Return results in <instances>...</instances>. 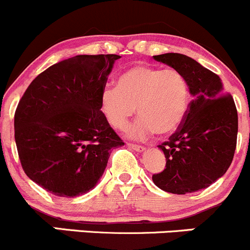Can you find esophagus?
Wrapping results in <instances>:
<instances>
[{"instance_id": "34e87169", "label": "esophagus", "mask_w": 250, "mask_h": 250, "mask_svg": "<svg viewBox=\"0 0 250 250\" xmlns=\"http://www.w3.org/2000/svg\"><path fill=\"white\" fill-rule=\"evenodd\" d=\"M127 146L130 148H132L133 150H136V152H145L146 148L142 147V146H138V145H132V143H127Z\"/></svg>"}]
</instances>
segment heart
<instances>
[{"label":"heart","instance_id":"heart-1","mask_svg":"<svg viewBox=\"0 0 250 250\" xmlns=\"http://www.w3.org/2000/svg\"><path fill=\"white\" fill-rule=\"evenodd\" d=\"M188 85L176 69L137 64L119 76L117 87L102 92V109L108 123L118 130L126 127L137 107L140 119L127 130V136L145 140L152 133L170 135L188 109Z\"/></svg>","mask_w":250,"mask_h":250}]
</instances>
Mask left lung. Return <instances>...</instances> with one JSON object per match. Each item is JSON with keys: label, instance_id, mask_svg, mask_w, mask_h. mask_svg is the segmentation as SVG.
<instances>
[{"label": "left lung", "instance_id": "left-lung-1", "mask_svg": "<svg viewBox=\"0 0 250 250\" xmlns=\"http://www.w3.org/2000/svg\"><path fill=\"white\" fill-rule=\"evenodd\" d=\"M153 58L180 71L192 96L184 122L169 141L158 146L167 165L153 175V182L174 194L207 188L224 176L233 159L238 132L233 98L216 74L191 57L165 53Z\"/></svg>", "mask_w": 250, "mask_h": 250}]
</instances>
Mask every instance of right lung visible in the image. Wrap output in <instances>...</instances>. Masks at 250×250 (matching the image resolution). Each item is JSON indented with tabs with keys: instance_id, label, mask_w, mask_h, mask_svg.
Instances as JSON below:
<instances>
[{
	"instance_id": "obj_1",
	"label": "right lung",
	"mask_w": 250,
	"mask_h": 250,
	"mask_svg": "<svg viewBox=\"0 0 250 250\" xmlns=\"http://www.w3.org/2000/svg\"><path fill=\"white\" fill-rule=\"evenodd\" d=\"M120 56H81L53 64L26 88L14 115L25 174L57 197L80 196L102 177L124 142L101 110L102 92Z\"/></svg>"
}]
</instances>
